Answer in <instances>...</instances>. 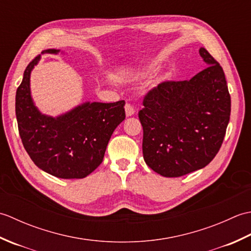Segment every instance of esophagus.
I'll list each match as a JSON object with an SVG mask.
<instances>
[{
    "mask_svg": "<svg viewBox=\"0 0 251 251\" xmlns=\"http://www.w3.org/2000/svg\"><path fill=\"white\" fill-rule=\"evenodd\" d=\"M125 112H126V115L127 116H131V115H134L135 114V109H134V106H132L130 103H126V105H125Z\"/></svg>",
    "mask_w": 251,
    "mask_h": 251,
    "instance_id": "1",
    "label": "esophagus"
}]
</instances>
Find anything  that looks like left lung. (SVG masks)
I'll list each match as a JSON object with an SVG mask.
<instances>
[{
    "instance_id": "8db88e82",
    "label": "left lung",
    "mask_w": 251,
    "mask_h": 251,
    "mask_svg": "<svg viewBox=\"0 0 251 251\" xmlns=\"http://www.w3.org/2000/svg\"><path fill=\"white\" fill-rule=\"evenodd\" d=\"M207 63L189 81H166L146 94L139 111L145 162L164 177L204 168L219 152L231 114L225 72L205 49Z\"/></svg>"
}]
</instances>
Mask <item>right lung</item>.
<instances>
[{
  "label": "right lung",
  "mask_w": 251,
  "mask_h": 251,
  "mask_svg": "<svg viewBox=\"0 0 251 251\" xmlns=\"http://www.w3.org/2000/svg\"><path fill=\"white\" fill-rule=\"evenodd\" d=\"M39 59L37 55L25 68L16 92L21 141L33 163L47 174L62 179L84 178L102 163L112 134L125 120V101L87 102L57 119L41 114L30 95V73Z\"/></svg>",
  "instance_id": "right-lung-1"
}]
</instances>
